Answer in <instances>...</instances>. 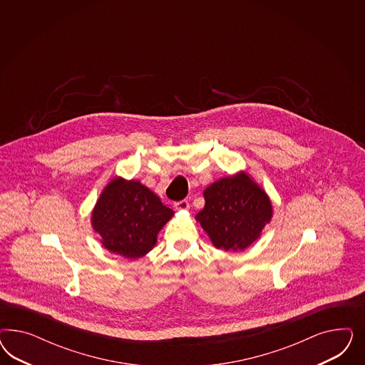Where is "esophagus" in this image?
<instances>
[{"label":"esophagus","mask_w":365,"mask_h":365,"mask_svg":"<svg viewBox=\"0 0 365 365\" xmlns=\"http://www.w3.org/2000/svg\"><path fill=\"white\" fill-rule=\"evenodd\" d=\"M174 207L179 211H186L188 210L190 205H188L187 200H180V202H177V203L174 205Z\"/></svg>","instance_id":"34e87169"}]
</instances>
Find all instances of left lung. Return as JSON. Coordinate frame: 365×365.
Listing matches in <instances>:
<instances>
[{"instance_id": "left-lung-1", "label": "left lung", "mask_w": 365, "mask_h": 365, "mask_svg": "<svg viewBox=\"0 0 365 365\" xmlns=\"http://www.w3.org/2000/svg\"><path fill=\"white\" fill-rule=\"evenodd\" d=\"M205 207L195 215L211 243L225 252H240L255 243L273 218L265 190L246 171L223 177L203 191Z\"/></svg>"}]
</instances>
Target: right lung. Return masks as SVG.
Masks as SVG:
<instances>
[{
	"label": "right lung",
	"mask_w": 365,
	"mask_h": 365,
	"mask_svg": "<svg viewBox=\"0 0 365 365\" xmlns=\"http://www.w3.org/2000/svg\"><path fill=\"white\" fill-rule=\"evenodd\" d=\"M174 211L139 180L113 177L100 192L91 226L112 255L138 259L153 250Z\"/></svg>",
	"instance_id": "obj_1"
}]
</instances>
